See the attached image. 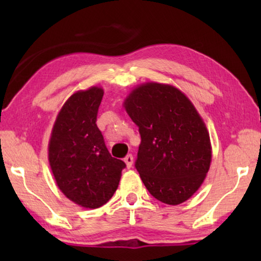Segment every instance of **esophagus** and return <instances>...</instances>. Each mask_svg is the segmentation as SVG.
<instances>
[{"instance_id": "1", "label": "esophagus", "mask_w": 261, "mask_h": 261, "mask_svg": "<svg viewBox=\"0 0 261 261\" xmlns=\"http://www.w3.org/2000/svg\"><path fill=\"white\" fill-rule=\"evenodd\" d=\"M124 162L127 168H131L132 165H134V156L131 154H127V155L124 158Z\"/></svg>"}]
</instances>
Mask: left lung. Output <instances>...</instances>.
Segmentation results:
<instances>
[{"mask_svg": "<svg viewBox=\"0 0 261 261\" xmlns=\"http://www.w3.org/2000/svg\"><path fill=\"white\" fill-rule=\"evenodd\" d=\"M123 107L139 127L136 168L154 198L179 205L201 187L212 162L210 134L200 114L170 84L143 83Z\"/></svg>", "mask_w": 261, "mask_h": 261, "instance_id": "left-lung-1", "label": "left lung"}]
</instances>
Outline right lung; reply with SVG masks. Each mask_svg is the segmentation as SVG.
Here are the masks:
<instances>
[{"label":"right lung","mask_w":261,"mask_h":261,"mask_svg":"<svg viewBox=\"0 0 261 261\" xmlns=\"http://www.w3.org/2000/svg\"><path fill=\"white\" fill-rule=\"evenodd\" d=\"M103 88L74 92L53 125L48 161L61 192L84 208H99L114 196L125 163L110 155L96 115Z\"/></svg>","instance_id":"right-lung-1"}]
</instances>
